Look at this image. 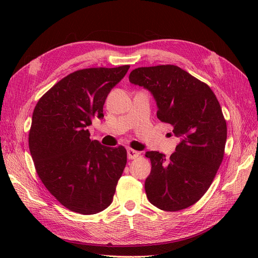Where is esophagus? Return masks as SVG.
I'll return each instance as SVG.
<instances>
[{
	"instance_id": "obj_1",
	"label": "esophagus",
	"mask_w": 258,
	"mask_h": 258,
	"mask_svg": "<svg viewBox=\"0 0 258 258\" xmlns=\"http://www.w3.org/2000/svg\"><path fill=\"white\" fill-rule=\"evenodd\" d=\"M140 153L133 150V148H127V158L130 160H133V159H136L137 157H139Z\"/></svg>"
}]
</instances>
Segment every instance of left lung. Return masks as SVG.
<instances>
[{"mask_svg":"<svg viewBox=\"0 0 258 258\" xmlns=\"http://www.w3.org/2000/svg\"><path fill=\"white\" fill-rule=\"evenodd\" d=\"M128 79L153 94L158 119L180 139L169 159L146 152L152 163L145 180L148 201L164 211L196 204L224 159L227 124L218 98L208 85L174 64L137 68Z\"/></svg>","mask_w":258,"mask_h":258,"instance_id":"obj_1","label":"left lung"}]
</instances>
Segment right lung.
Listing matches in <instances>:
<instances>
[{
	"instance_id": "right-lung-1",
	"label": "right lung",
	"mask_w": 258,
	"mask_h": 258,
	"mask_svg": "<svg viewBox=\"0 0 258 258\" xmlns=\"http://www.w3.org/2000/svg\"><path fill=\"white\" fill-rule=\"evenodd\" d=\"M128 64L89 68L63 77L37 101L29 131V150L40 181L62 206L80 214L111 205L126 165V150L90 139L87 126L103 118L108 93Z\"/></svg>"
}]
</instances>
